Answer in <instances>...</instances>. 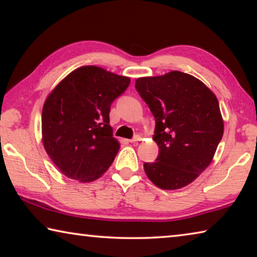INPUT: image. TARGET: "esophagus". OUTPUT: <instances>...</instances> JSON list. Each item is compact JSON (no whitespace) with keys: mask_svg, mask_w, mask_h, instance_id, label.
<instances>
[{"mask_svg":"<svg viewBox=\"0 0 257 257\" xmlns=\"http://www.w3.org/2000/svg\"><path fill=\"white\" fill-rule=\"evenodd\" d=\"M142 141V137L141 136H138V135H137V136H135L133 139H130V143H133V144H135V143H138V142H141Z\"/></svg>","mask_w":257,"mask_h":257,"instance_id":"34e87169","label":"esophagus"}]
</instances>
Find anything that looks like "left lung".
<instances>
[{"label":"left lung","instance_id":"left-lung-1","mask_svg":"<svg viewBox=\"0 0 257 257\" xmlns=\"http://www.w3.org/2000/svg\"><path fill=\"white\" fill-rule=\"evenodd\" d=\"M137 92L153 113L159 156L144 163L153 184L176 190L193 182L210 165L224 123L215 94L196 77L180 71L141 77Z\"/></svg>","mask_w":257,"mask_h":257}]
</instances>
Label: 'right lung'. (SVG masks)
Segmentation results:
<instances>
[{"instance_id":"add662e5","label":"right lung","mask_w":257,"mask_h":257,"mask_svg":"<svg viewBox=\"0 0 257 257\" xmlns=\"http://www.w3.org/2000/svg\"><path fill=\"white\" fill-rule=\"evenodd\" d=\"M129 84V77L84 66L47 95L42 111V142L64 176L92 182L110 168L120 149L108 124L110 107Z\"/></svg>"}]
</instances>
